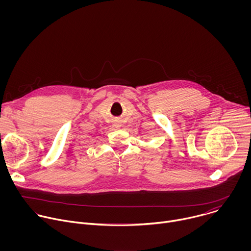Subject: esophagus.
Instances as JSON below:
<instances>
[{"label": "esophagus", "mask_w": 251, "mask_h": 251, "mask_svg": "<svg viewBox=\"0 0 251 251\" xmlns=\"http://www.w3.org/2000/svg\"><path fill=\"white\" fill-rule=\"evenodd\" d=\"M115 126H116V127H120L121 125H120V123H118V124H117V125H115Z\"/></svg>", "instance_id": "1"}]
</instances>
